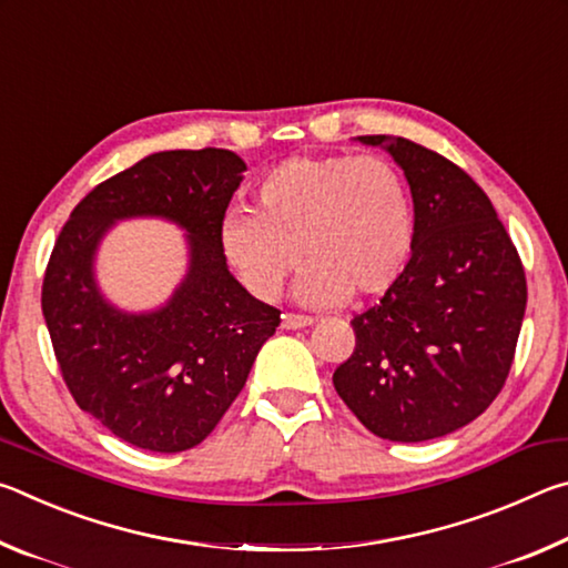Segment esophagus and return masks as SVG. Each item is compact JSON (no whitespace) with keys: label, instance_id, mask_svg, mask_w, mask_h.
I'll return each mask as SVG.
<instances>
[{"label":"esophagus","instance_id":"1","mask_svg":"<svg viewBox=\"0 0 568 568\" xmlns=\"http://www.w3.org/2000/svg\"><path fill=\"white\" fill-rule=\"evenodd\" d=\"M315 321L311 315H295V313H287L283 315V328L285 331H297V328H307V325H313Z\"/></svg>","mask_w":568,"mask_h":568}]
</instances>
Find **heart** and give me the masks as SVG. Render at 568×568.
<instances>
[{
	"label": "heart",
	"mask_w": 568,
	"mask_h": 568,
	"mask_svg": "<svg viewBox=\"0 0 568 568\" xmlns=\"http://www.w3.org/2000/svg\"><path fill=\"white\" fill-rule=\"evenodd\" d=\"M257 210H230L220 225L227 261L257 297L283 291L307 263L297 297L333 305L396 287L416 243L406 178L381 158L295 155L255 185Z\"/></svg>",
	"instance_id": "1"
}]
</instances>
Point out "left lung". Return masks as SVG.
Wrapping results in <instances>:
<instances>
[{"label": "left lung", "mask_w": 568, "mask_h": 568, "mask_svg": "<svg viewBox=\"0 0 568 568\" xmlns=\"http://www.w3.org/2000/svg\"><path fill=\"white\" fill-rule=\"evenodd\" d=\"M358 140L390 152L406 175L416 243L396 287L351 321L355 348L333 386L371 434L418 444L464 428L501 393L526 275L491 200L464 170L406 138Z\"/></svg>", "instance_id": "1"}]
</instances>
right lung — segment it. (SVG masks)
Listing matches in <instances>:
<instances>
[{
    "label": "right lung",
    "instance_id": "1",
    "mask_svg": "<svg viewBox=\"0 0 568 568\" xmlns=\"http://www.w3.org/2000/svg\"><path fill=\"white\" fill-rule=\"evenodd\" d=\"M243 170L230 150L155 152L72 210L47 263L42 313L67 388L138 448L178 454L205 440L281 325V311L227 271L220 240ZM128 216H162L189 230V275L150 314L120 312L93 281L99 240Z\"/></svg>",
    "mask_w": 568,
    "mask_h": 568
}]
</instances>
